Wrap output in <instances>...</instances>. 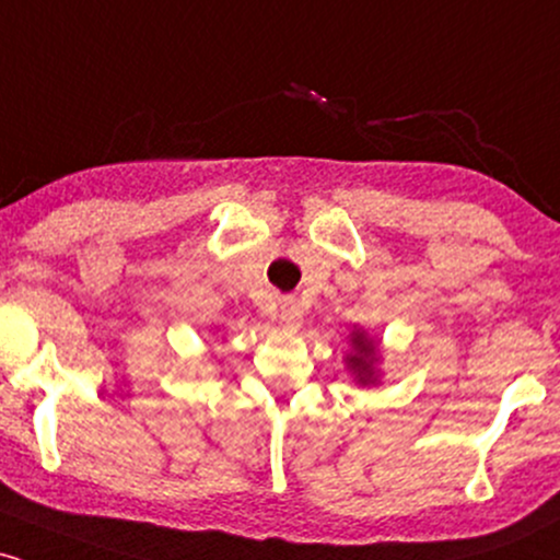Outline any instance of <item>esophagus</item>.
<instances>
[{
    "label": "esophagus",
    "instance_id": "esophagus-1",
    "mask_svg": "<svg viewBox=\"0 0 560 560\" xmlns=\"http://www.w3.org/2000/svg\"><path fill=\"white\" fill-rule=\"evenodd\" d=\"M279 307H281V311H279L281 324H284L287 329L298 331L300 326H302V307H300V302L294 300V298H284V300H281Z\"/></svg>",
    "mask_w": 560,
    "mask_h": 560
}]
</instances>
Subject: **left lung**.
<instances>
[{"label": "left lung", "mask_w": 560, "mask_h": 560, "mask_svg": "<svg viewBox=\"0 0 560 560\" xmlns=\"http://www.w3.org/2000/svg\"><path fill=\"white\" fill-rule=\"evenodd\" d=\"M378 363H382V350H378L376 339L369 337L365 329H352L350 352L345 355V365L355 378L358 387H376L378 378H382Z\"/></svg>", "instance_id": "obj_1"}]
</instances>
